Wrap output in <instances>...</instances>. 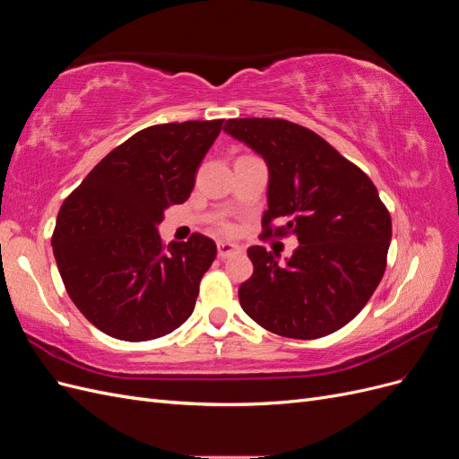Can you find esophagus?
Segmentation results:
<instances>
[{"mask_svg":"<svg viewBox=\"0 0 459 459\" xmlns=\"http://www.w3.org/2000/svg\"><path fill=\"white\" fill-rule=\"evenodd\" d=\"M241 253V247L238 243H231V241H220L218 243V256L220 258H228Z\"/></svg>","mask_w":459,"mask_h":459,"instance_id":"esophagus-1","label":"esophagus"}]
</instances>
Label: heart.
<instances>
[{
	"label": "heart",
	"mask_w": 459,
	"mask_h": 459,
	"mask_svg": "<svg viewBox=\"0 0 459 459\" xmlns=\"http://www.w3.org/2000/svg\"><path fill=\"white\" fill-rule=\"evenodd\" d=\"M224 228H226V230H231V226H230V224H226V226H224Z\"/></svg>",
	"instance_id": "heart-1"
}]
</instances>
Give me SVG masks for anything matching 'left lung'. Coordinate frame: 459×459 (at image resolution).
Masks as SVG:
<instances>
[{
    "label": "left lung",
    "instance_id": "1",
    "mask_svg": "<svg viewBox=\"0 0 459 459\" xmlns=\"http://www.w3.org/2000/svg\"><path fill=\"white\" fill-rule=\"evenodd\" d=\"M226 132L268 162L262 235H297L287 262L255 245L241 308L275 335L319 339L362 310L386 268L393 221L377 187L322 135L283 118H230Z\"/></svg>",
    "mask_w": 459,
    "mask_h": 459
}]
</instances>
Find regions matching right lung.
<instances>
[{
    "mask_svg": "<svg viewBox=\"0 0 459 459\" xmlns=\"http://www.w3.org/2000/svg\"><path fill=\"white\" fill-rule=\"evenodd\" d=\"M224 120L149 126L95 166L57 214L53 255L68 297L90 324L120 341L169 335L195 308L216 243L203 233L166 247V206L182 204Z\"/></svg>",
    "mask_w": 459,
    "mask_h": 459,
    "instance_id": "1",
    "label": "right lung"
}]
</instances>
